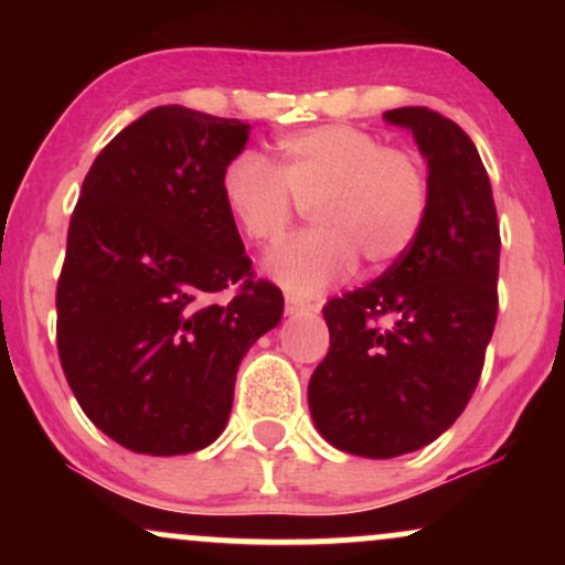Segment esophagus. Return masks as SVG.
Listing matches in <instances>:
<instances>
[{"instance_id": "1", "label": "esophagus", "mask_w": 565, "mask_h": 565, "mask_svg": "<svg viewBox=\"0 0 565 565\" xmlns=\"http://www.w3.org/2000/svg\"><path fill=\"white\" fill-rule=\"evenodd\" d=\"M316 303H308V300H300L296 296H285V311L288 316H300V313H313L316 311Z\"/></svg>"}]
</instances>
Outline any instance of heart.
<instances>
[{
  "label": "heart",
  "instance_id": "obj_1",
  "mask_svg": "<svg viewBox=\"0 0 565 565\" xmlns=\"http://www.w3.org/2000/svg\"><path fill=\"white\" fill-rule=\"evenodd\" d=\"M277 169L254 151L228 159L221 198L246 238L269 244L311 205L316 228L267 252L265 273L298 296L344 280L360 257L385 267L404 257L429 213L431 182L422 153L385 146L352 126L296 130L277 141Z\"/></svg>",
  "mask_w": 565,
  "mask_h": 565
}]
</instances>
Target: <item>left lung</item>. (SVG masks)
<instances>
[{"mask_svg":"<svg viewBox=\"0 0 565 565\" xmlns=\"http://www.w3.org/2000/svg\"><path fill=\"white\" fill-rule=\"evenodd\" d=\"M412 130L431 200L422 234L365 288L323 306L329 352L308 383L319 435L362 458L435 443L468 406L497 323L499 223L476 143L429 107L383 115Z\"/></svg>","mask_w":565,"mask_h":565,"instance_id":"1","label":"left lung"}]
</instances>
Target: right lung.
I'll use <instances>...</instances> for the list:
<instances>
[{
  "instance_id": "right-lung-1",
  "label": "right lung",
  "mask_w": 565,
  "mask_h": 565,
  "mask_svg": "<svg viewBox=\"0 0 565 565\" xmlns=\"http://www.w3.org/2000/svg\"><path fill=\"white\" fill-rule=\"evenodd\" d=\"M249 130L161 105L84 177L56 290L58 358L89 422L134 452L215 443L244 354L282 319L280 288L254 280L221 198ZM231 284L237 296L218 301Z\"/></svg>"
}]
</instances>
